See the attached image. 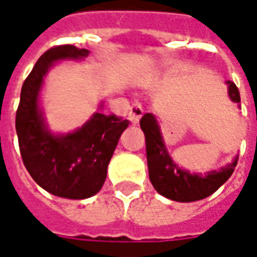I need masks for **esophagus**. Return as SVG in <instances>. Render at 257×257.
Wrapping results in <instances>:
<instances>
[{"label": "esophagus", "instance_id": "34e87169", "mask_svg": "<svg viewBox=\"0 0 257 257\" xmlns=\"http://www.w3.org/2000/svg\"><path fill=\"white\" fill-rule=\"evenodd\" d=\"M143 113V106H141L140 103H133L132 108L128 110V119H130V121H132L133 124H137L138 121H140V119H141Z\"/></svg>", "mask_w": 257, "mask_h": 257}]
</instances>
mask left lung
Here are the masks:
<instances>
[{"label": "left lung", "mask_w": 257, "mask_h": 257, "mask_svg": "<svg viewBox=\"0 0 257 257\" xmlns=\"http://www.w3.org/2000/svg\"><path fill=\"white\" fill-rule=\"evenodd\" d=\"M227 84L231 99L236 103L241 102L238 87L231 81H227ZM140 125L145 134L149 180L155 190L172 201L194 202L212 195L231 177L235 169L238 158L220 170H212L205 176L195 173L191 174L180 169L170 158L154 114H144L140 120Z\"/></svg>", "instance_id": "left-lung-1"}]
</instances>
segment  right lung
<instances>
[{"label":"right lung","mask_w":257,"mask_h":257,"mask_svg":"<svg viewBox=\"0 0 257 257\" xmlns=\"http://www.w3.org/2000/svg\"><path fill=\"white\" fill-rule=\"evenodd\" d=\"M90 52L74 45H56L40 56L22 85L16 133L23 163L33 180L50 194L85 199L102 188L108 165L128 125L116 114L96 112L84 125L55 136L47 128L38 95L50 67L62 59H81Z\"/></svg>","instance_id":"1"}]
</instances>
